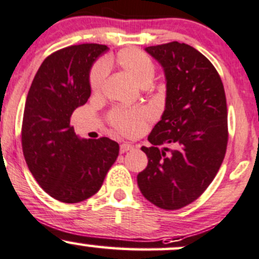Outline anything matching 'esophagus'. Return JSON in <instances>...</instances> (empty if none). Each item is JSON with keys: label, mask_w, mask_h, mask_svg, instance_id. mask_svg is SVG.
Returning a JSON list of instances; mask_svg holds the SVG:
<instances>
[{"label": "esophagus", "mask_w": 259, "mask_h": 259, "mask_svg": "<svg viewBox=\"0 0 259 259\" xmlns=\"http://www.w3.org/2000/svg\"><path fill=\"white\" fill-rule=\"evenodd\" d=\"M133 145H130V144H121L120 145V153H124V152H126V151H129V150H133Z\"/></svg>", "instance_id": "obj_1"}]
</instances>
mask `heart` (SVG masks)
Listing matches in <instances>:
<instances>
[{
  "instance_id": "heart-1",
  "label": "heart",
  "mask_w": 259,
  "mask_h": 259,
  "mask_svg": "<svg viewBox=\"0 0 259 259\" xmlns=\"http://www.w3.org/2000/svg\"><path fill=\"white\" fill-rule=\"evenodd\" d=\"M110 64H115L140 87L149 86L155 75V64L146 53L139 49H124L119 51L113 62H98L91 70L90 87L93 93L101 91L107 75V65ZM109 119L115 130L127 136L139 134L145 125V115L135 110H114Z\"/></svg>"
}]
</instances>
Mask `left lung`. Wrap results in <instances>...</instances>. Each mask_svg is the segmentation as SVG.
Here are the masks:
<instances>
[{"mask_svg":"<svg viewBox=\"0 0 259 259\" xmlns=\"http://www.w3.org/2000/svg\"><path fill=\"white\" fill-rule=\"evenodd\" d=\"M166 77L161 120L141 147L147 167L138 175L150 203L177 210L204 193L223 163L227 146V107L224 84L205 56L178 41L145 48Z\"/></svg>","mask_w":259,"mask_h":259,"instance_id":"8db88e82","label":"left lung"}]
</instances>
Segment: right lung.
<instances>
[{"instance_id":"right-lung-1","label":"right lung","mask_w":259,"mask_h":259,"mask_svg":"<svg viewBox=\"0 0 259 259\" xmlns=\"http://www.w3.org/2000/svg\"><path fill=\"white\" fill-rule=\"evenodd\" d=\"M106 45L79 44L48 56L25 99L22 149L30 173L50 197L78 203L101 189L119 155L109 138L79 139L70 118L91 96L90 71Z\"/></svg>"}]
</instances>
